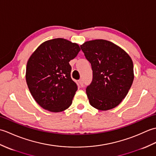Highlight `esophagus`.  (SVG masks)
Listing matches in <instances>:
<instances>
[{"instance_id": "34e87169", "label": "esophagus", "mask_w": 156, "mask_h": 156, "mask_svg": "<svg viewBox=\"0 0 156 156\" xmlns=\"http://www.w3.org/2000/svg\"><path fill=\"white\" fill-rule=\"evenodd\" d=\"M79 83H80V86L82 87H84V82H83V80L82 79H80V80H79Z\"/></svg>"}]
</instances>
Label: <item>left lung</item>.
Instances as JSON below:
<instances>
[{
  "instance_id": "1",
  "label": "left lung",
  "mask_w": 156,
  "mask_h": 156,
  "mask_svg": "<svg viewBox=\"0 0 156 156\" xmlns=\"http://www.w3.org/2000/svg\"><path fill=\"white\" fill-rule=\"evenodd\" d=\"M80 48L92 69V80L86 90L90 105L100 111L116 107L133 84L131 57L118 45L104 39L86 41Z\"/></svg>"
}]
</instances>
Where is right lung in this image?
I'll return each instance as SVG.
<instances>
[{"label": "right lung", "mask_w": 156, "mask_h": 156, "mask_svg": "<svg viewBox=\"0 0 156 156\" xmlns=\"http://www.w3.org/2000/svg\"><path fill=\"white\" fill-rule=\"evenodd\" d=\"M80 51L76 43L56 38L42 43L30 56L26 82L32 97L43 108L58 112L72 105L78 87L71 78L69 62Z\"/></svg>", "instance_id": "obj_1"}]
</instances>
